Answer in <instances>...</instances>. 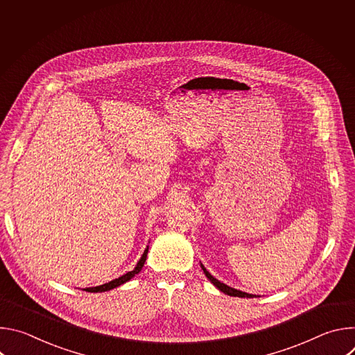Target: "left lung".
Returning a JSON list of instances; mask_svg holds the SVG:
<instances>
[{"label":"left lung","instance_id":"left-lung-1","mask_svg":"<svg viewBox=\"0 0 355 355\" xmlns=\"http://www.w3.org/2000/svg\"><path fill=\"white\" fill-rule=\"evenodd\" d=\"M200 268L204 270V274L207 275V278H208L220 292H223V293H226V295H229V296H237V297H254V296H256V295H251V293H247V292L234 289V288H232V286H229V285L220 282L219 279H216V278L204 267V264H202V263H200Z\"/></svg>","mask_w":355,"mask_h":355}]
</instances>
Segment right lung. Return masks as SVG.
I'll return each mask as SVG.
<instances>
[{
	"mask_svg": "<svg viewBox=\"0 0 355 355\" xmlns=\"http://www.w3.org/2000/svg\"><path fill=\"white\" fill-rule=\"evenodd\" d=\"M147 252H148V245H146V248H144V251H143V254H141L140 260L137 261L136 267H135L132 271H129V272L123 274L122 277H119V278H116V279H112V281H110V282H107V284H104V285L85 288L84 291H87V292H105V291H111V289L118 288V286H121L122 284L130 281L136 274H139V272L141 271V268H143V266H144V261H146V259H147Z\"/></svg>",
	"mask_w": 355,
	"mask_h": 355,
	"instance_id": "1",
	"label": "right lung"
}]
</instances>
